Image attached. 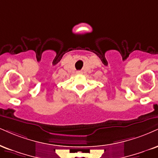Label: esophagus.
<instances>
[{"label":"esophagus","mask_w":158,"mask_h":158,"mask_svg":"<svg viewBox=\"0 0 158 158\" xmlns=\"http://www.w3.org/2000/svg\"><path fill=\"white\" fill-rule=\"evenodd\" d=\"M78 73H81V72H78Z\"/></svg>","instance_id":"1"}]
</instances>
